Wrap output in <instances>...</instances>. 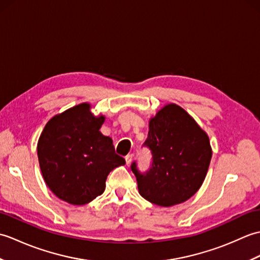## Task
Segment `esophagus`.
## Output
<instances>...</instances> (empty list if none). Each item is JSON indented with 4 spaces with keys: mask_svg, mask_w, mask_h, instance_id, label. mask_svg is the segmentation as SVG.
<instances>
[{
    "mask_svg": "<svg viewBox=\"0 0 260 260\" xmlns=\"http://www.w3.org/2000/svg\"><path fill=\"white\" fill-rule=\"evenodd\" d=\"M133 154H128V155L125 156V159H126V164L129 165L132 163V161H133Z\"/></svg>",
    "mask_w": 260,
    "mask_h": 260,
    "instance_id": "obj_1",
    "label": "esophagus"
}]
</instances>
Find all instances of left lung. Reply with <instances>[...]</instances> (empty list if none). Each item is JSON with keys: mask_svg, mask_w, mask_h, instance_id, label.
Wrapping results in <instances>:
<instances>
[{"mask_svg": "<svg viewBox=\"0 0 260 260\" xmlns=\"http://www.w3.org/2000/svg\"><path fill=\"white\" fill-rule=\"evenodd\" d=\"M144 145L152 152V167L141 173L136 163L140 194L156 206L185 202L200 189L212 157L207 135L193 117L176 104H168L148 121Z\"/></svg>", "mask_w": 260, "mask_h": 260, "instance_id": "obj_1", "label": "left lung"}]
</instances>
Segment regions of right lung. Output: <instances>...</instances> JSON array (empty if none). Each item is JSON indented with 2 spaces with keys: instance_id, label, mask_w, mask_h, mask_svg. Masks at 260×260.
Returning <instances> with one entry per match:
<instances>
[{
  "instance_id": "add662e5",
  "label": "right lung",
  "mask_w": 260,
  "mask_h": 260,
  "mask_svg": "<svg viewBox=\"0 0 260 260\" xmlns=\"http://www.w3.org/2000/svg\"><path fill=\"white\" fill-rule=\"evenodd\" d=\"M104 115L82 103L54 115L38 141V158L46 184L62 201L75 206L103 194L110 171L125 164L113 140L101 133Z\"/></svg>"
}]
</instances>
